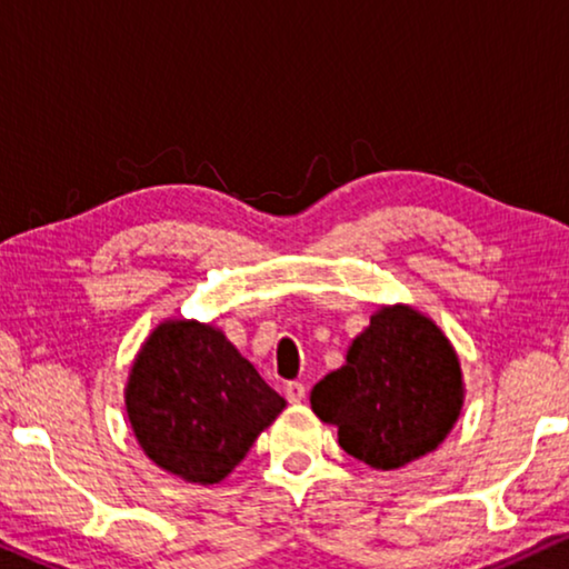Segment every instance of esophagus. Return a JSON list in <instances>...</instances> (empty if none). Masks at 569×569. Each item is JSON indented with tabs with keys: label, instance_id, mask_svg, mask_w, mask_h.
<instances>
[{
	"label": "esophagus",
	"instance_id": "esophagus-1",
	"mask_svg": "<svg viewBox=\"0 0 569 569\" xmlns=\"http://www.w3.org/2000/svg\"><path fill=\"white\" fill-rule=\"evenodd\" d=\"M306 393H308V388H306V383H300V380H290V383L284 386V396L290 403H300L302 399H306Z\"/></svg>",
	"mask_w": 569,
	"mask_h": 569
}]
</instances>
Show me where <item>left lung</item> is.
I'll list each match as a JSON object with an SVG mask.
<instances>
[{
    "label": "left lung",
    "instance_id": "8db88e82",
    "mask_svg": "<svg viewBox=\"0 0 569 569\" xmlns=\"http://www.w3.org/2000/svg\"><path fill=\"white\" fill-rule=\"evenodd\" d=\"M463 403L461 365L430 318L380 308L347 365L316 383L310 407L339 427V446L372 469H399L446 440Z\"/></svg>",
    "mask_w": 569,
    "mask_h": 569
}]
</instances>
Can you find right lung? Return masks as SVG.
I'll return each mask as SVG.
<instances>
[{
  "label": "right lung",
  "mask_w": 569,
  "mask_h": 569,
  "mask_svg": "<svg viewBox=\"0 0 569 569\" xmlns=\"http://www.w3.org/2000/svg\"><path fill=\"white\" fill-rule=\"evenodd\" d=\"M282 409V396L224 333L197 321L158 326L127 386L139 446L160 469L193 485L228 477Z\"/></svg>",
  "instance_id": "1"
}]
</instances>
